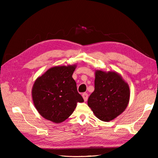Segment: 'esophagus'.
<instances>
[{
  "instance_id": "esophagus-1",
  "label": "esophagus",
  "mask_w": 158,
  "mask_h": 158,
  "mask_svg": "<svg viewBox=\"0 0 158 158\" xmlns=\"http://www.w3.org/2000/svg\"><path fill=\"white\" fill-rule=\"evenodd\" d=\"M82 96H83V99H84V101H87V100H88V94L87 93H83V94H82Z\"/></svg>"
}]
</instances>
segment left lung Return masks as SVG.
<instances>
[{
	"label": "left lung",
	"mask_w": 158,
	"mask_h": 158,
	"mask_svg": "<svg viewBox=\"0 0 158 158\" xmlns=\"http://www.w3.org/2000/svg\"><path fill=\"white\" fill-rule=\"evenodd\" d=\"M129 99V86L119 74L96 70L94 91L88 105L99 119L109 122L115 119L124 111Z\"/></svg>",
	"instance_id": "left-lung-1"
}]
</instances>
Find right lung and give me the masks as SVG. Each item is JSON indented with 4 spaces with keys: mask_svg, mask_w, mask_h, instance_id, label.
<instances>
[{
    "mask_svg": "<svg viewBox=\"0 0 158 158\" xmlns=\"http://www.w3.org/2000/svg\"><path fill=\"white\" fill-rule=\"evenodd\" d=\"M75 67H53L35 81L32 100L36 110L46 119L61 123L71 115L77 103L84 101L72 77Z\"/></svg>",
    "mask_w": 158,
    "mask_h": 158,
    "instance_id": "1",
    "label": "right lung"
}]
</instances>
